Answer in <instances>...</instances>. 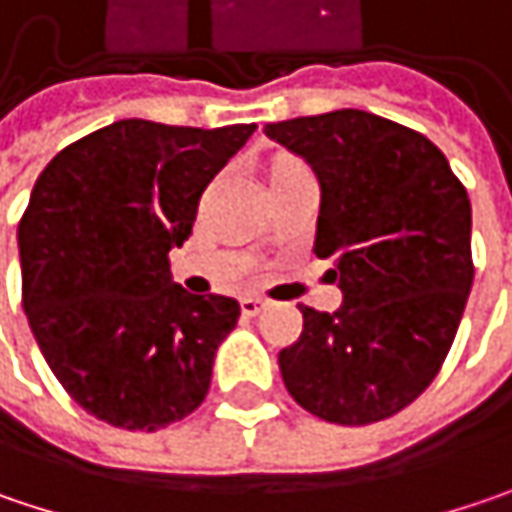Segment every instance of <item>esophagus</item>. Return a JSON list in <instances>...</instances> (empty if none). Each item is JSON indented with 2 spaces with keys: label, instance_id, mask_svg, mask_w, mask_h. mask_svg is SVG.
<instances>
[{
  "label": "esophagus",
  "instance_id": "obj_1",
  "mask_svg": "<svg viewBox=\"0 0 512 512\" xmlns=\"http://www.w3.org/2000/svg\"><path fill=\"white\" fill-rule=\"evenodd\" d=\"M240 310H243V316H260L266 310V301L257 295H246V298H240Z\"/></svg>",
  "mask_w": 512,
  "mask_h": 512
}]
</instances>
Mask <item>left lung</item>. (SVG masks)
Wrapping results in <instances>:
<instances>
[{"label":"left lung","instance_id":"left-lung-1","mask_svg":"<svg viewBox=\"0 0 512 512\" xmlns=\"http://www.w3.org/2000/svg\"><path fill=\"white\" fill-rule=\"evenodd\" d=\"M321 185L318 257L336 263V313L301 307L281 350L286 391L327 423L368 426L414 403L455 342L472 289V205L426 136L362 109L266 124Z\"/></svg>","mask_w":512,"mask_h":512}]
</instances>
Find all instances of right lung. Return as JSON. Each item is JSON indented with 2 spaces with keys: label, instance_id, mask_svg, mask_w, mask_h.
<instances>
[{
  "label": "right lung",
  "instance_id": "add662e5",
  "mask_svg": "<svg viewBox=\"0 0 512 512\" xmlns=\"http://www.w3.org/2000/svg\"><path fill=\"white\" fill-rule=\"evenodd\" d=\"M255 124L124 118L60 150L19 220L22 310L48 368L98 420L156 432L199 408L240 304L170 275L199 196Z\"/></svg>",
  "mask_w": 512,
  "mask_h": 512
}]
</instances>
